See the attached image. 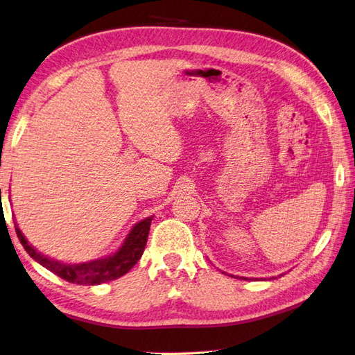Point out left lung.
Wrapping results in <instances>:
<instances>
[{
  "instance_id": "left-lung-1",
  "label": "left lung",
  "mask_w": 355,
  "mask_h": 355,
  "mask_svg": "<svg viewBox=\"0 0 355 355\" xmlns=\"http://www.w3.org/2000/svg\"><path fill=\"white\" fill-rule=\"evenodd\" d=\"M243 279H246V278H243Z\"/></svg>"
}]
</instances>
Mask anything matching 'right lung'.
Wrapping results in <instances>:
<instances>
[{
	"label": "right lung",
	"mask_w": 355,
	"mask_h": 355,
	"mask_svg": "<svg viewBox=\"0 0 355 355\" xmlns=\"http://www.w3.org/2000/svg\"><path fill=\"white\" fill-rule=\"evenodd\" d=\"M151 220H153V216L137 222V224L131 228L125 242L122 243L121 248L114 254L109 255V257L86 261V263H63V261H57L54 259H49L46 255L40 254L33 248L16 224H15V230L24 246V250H26L30 257L35 259L39 265H42L48 270H51L57 277L63 278L64 282L80 284V286L81 284L96 286V284L112 282V279H116L122 275H125L127 272L136 265L139 259L142 257L144 250L146 246Z\"/></svg>",
	"instance_id": "right-lung-1"
}]
</instances>
